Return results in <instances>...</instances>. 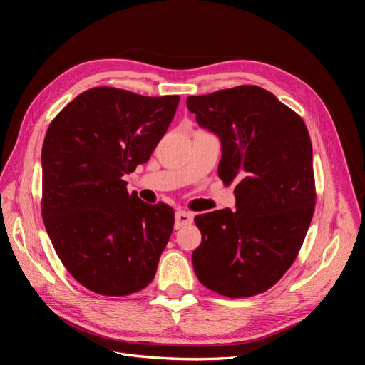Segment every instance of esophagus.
I'll return each mask as SVG.
<instances>
[{"label":"esophagus","instance_id":"34e87169","mask_svg":"<svg viewBox=\"0 0 365 365\" xmlns=\"http://www.w3.org/2000/svg\"><path fill=\"white\" fill-rule=\"evenodd\" d=\"M193 222V215L189 213V212H176L175 215V228H182V227H187L190 225Z\"/></svg>","mask_w":365,"mask_h":365}]
</instances>
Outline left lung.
Segmentation results:
<instances>
[{
    "label": "left lung",
    "mask_w": 365,
    "mask_h": 365,
    "mask_svg": "<svg viewBox=\"0 0 365 365\" xmlns=\"http://www.w3.org/2000/svg\"><path fill=\"white\" fill-rule=\"evenodd\" d=\"M197 125L222 143L217 175L237 181L236 210L197 215L193 268L205 288L252 297L277 283L298 256L315 210L312 143L303 118L272 93L240 85L187 97Z\"/></svg>",
    "instance_id": "obj_1"
}]
</instances>
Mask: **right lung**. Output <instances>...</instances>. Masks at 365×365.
Returning <instances> with one entry per match:
<instances>
[{
    "instance_id": "1",
    "label": "right lung",
    "mask_w": 365,
    "mask_h": 365,
    "mask_svg": "<svg viewBox=\"0 0 365 365\" xmlns=\"http://www.w3.org/2000/svg\"><path fill=\"white\" fill-rule=\"evenodd\" d=\"M180 96L98 86L53 118L42 145V219L63 267L86 289L125 297L153 280L173 208L128 193L123 176L146 163Z\"/></svg>"
}]
</instances>
